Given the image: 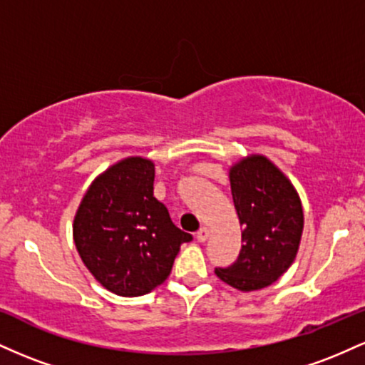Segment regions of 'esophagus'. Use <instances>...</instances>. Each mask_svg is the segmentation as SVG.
<instances>
[{
	"instance_id": "34e87169",
	"label": "esophagus",
	"mask_w": 365,
	"mask_h": 365,
	"mask_svg": "<svg viewBox=\"0 0 365 365\" xmlns=\"http://www.w3.org/2000/svg\"><path fill=\"white\" fill-rule=\"evenodd\" d=\"M195 238H197V240H199V242H206L207 238H209V230H207V228H200L199 232L195 233Z\"/></svg>"
}]
</instances>
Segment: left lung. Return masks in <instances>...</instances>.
I'll use <instances>...</instances> for the list:
<instances>
[{
  "label": "left lung",
  "instance_id": "left-lung-1",
  "mask_svg": "<svg viewBox=\"0 0 365 365\" xmlns=\"http://www.w3.org/2000/svg\"><path fill=\"white\" fill-rule=\"evenodd\" d=\"M230 185L244 245L232 266L216 267L215 273L240 292L261 290L295 261L304 230L302 202L283 171L261 154L233 165Z\"/></svg>",
  "mask_w": 365,
  "mask_h": 365
}]
</instances>
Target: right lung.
I'll return each instance as SVG.
<instances>
[{"label": "right lung", "instance_id": "add662e5", "mask_svg": "<svg viewBox=\"0 0 365 365\" xmlns=\"http://www.w3.org/2000/svg\"><path fill=\"white\" fill-rule=\"evenodd\" d=\"M154 163L125 158L87 188L73 240L91 274L121 297H140L171 273L180 245L192 240L154 197Z\"/></svg>", "mask_w": 365, "mask_h": 365}]
</instances>
